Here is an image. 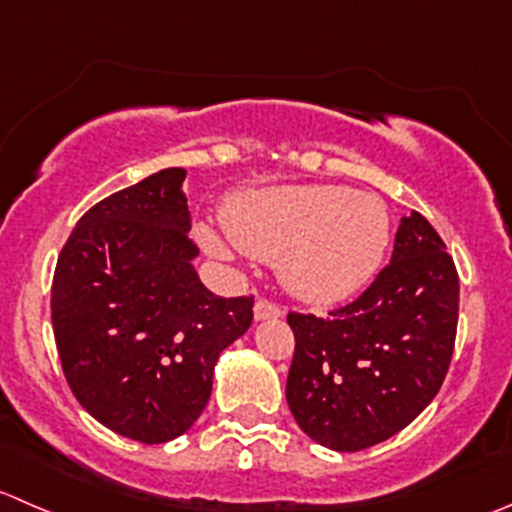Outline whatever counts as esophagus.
Masks as SVG:
<instances>
[{
  "label": "esophagus",
  "mask_w": 512,
  "mask_h": 512,
  "mask_svg": "<svg viewBox=\"0 0 512 512\" xmlns=\"http://www.w3.org/2000/svg\"><path fill=\"white\" fill-rule=\"evenodd\" d=\"M282 315V307L275 305L272 300H257L255 302V320H277Z\"/></svg>",
  "instance_id": "obj_1"
}]
</instances>
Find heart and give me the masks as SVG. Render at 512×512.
Instances as JSON below:
<instances>
[{"instance_id":"heart-1","label":"heart","mask_w":512,"mask_h":512,"mask_svg":"<svg viewBox=\"0 0 512 512\" xmlns=\"http://www.w3.org/2000/svg\"><path fill=\"white\" fill-rule=\"evenodd\" d=\"M227 240L245 255L277 262L290 295L335 305L380 270L390 242V212L367 192L337 185H287L242 192L222 210ZM200 242L215 255L227 245L207 227Z\"/></svg>"}]
</instances>
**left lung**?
I'll return each instance as SVG.
<instances>
[{
    "mask_svg": "<svg viewBox=\"0 0 512 512\" xmlns=\"http://www.w3.org/2000/svg\"><path fill=\"white\" fill-rule=\"evenodd\" d=\"M458 270L420 212L403 217L393 260L327 317L290 312L287 405L302 433L337 453L393 438L438 395L458 330Z\"/></svg>",
    "mask_w": 512,
    "mask_h": 512,
    "instance_id": "8db88e82",
    "label": "left lung"
}]
</instances>
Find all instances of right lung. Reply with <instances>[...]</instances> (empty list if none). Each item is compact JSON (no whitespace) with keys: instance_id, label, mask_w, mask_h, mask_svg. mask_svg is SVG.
Returning <instances> with one entry per match:
<instances>
[{"instance_id":"add662e5","label":"right lung","mask_w":512,"mask_h":512,"mask_svg":"<svg viewBox=\"0 0 512 512\" xmlns=\"http://www.w3.org/2000/svg\"><path fill=\"white\" fill-rule=\"evenodd\" d=\"M187 172L170 167L84 212L59 252L52 327L74 398L145 445L205 410L215 362L252 325V300L217 297L192 267Z\"/></svg>"}]
</instances>
